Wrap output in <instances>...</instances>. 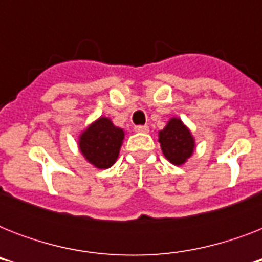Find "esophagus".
<instances>
[{"label": "esophagus", "mask_w": 262, "mask_h": 262, "mask_svg": "<svg viewBox=\"0 0 262 262\" xmlns=\"http://www.w3.org/2000/svg\"><path fill=\"white\" fill-rule=\"evenodd\" d=\"M135 130L137 132V133H148L149 132V127L147 126V125H139V126L135 127Z\"/></svg>", "instance_id": "esophagus-1"}]
</instances>
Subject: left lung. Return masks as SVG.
<instances>
[{"instance_id":"8db88e82","label":"left lung","mask_w":262,"mask_h":262,"mask_svg":"<svg viewBox=\"0 0 262 262\" xmlns=\"http://www.w3.org/2000/svg\"><path fill=\"white\" fill-rule=\"evenodd\" d=\"M158 137L164 158L174 166L186 163L195 149V141L190 129L178 117L168 119L167 125L159 130Z\"/></svg>"}]
</instances>
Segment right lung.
Instances as JSON below:
<instances>
[{
    "instance_id": "1",
    "label": "right lung",
    "mask_w": 262,
    "mask_h": 262,
    "mask_svg": "<svg viewBox=\"0 0 262 262\" xmlns=\"http://www.w3.org/2000/svg\"><path fill=\"white\" fill-rule=\"evenodd\" d=\"M125 139V130L107 117H99L79 136L77 145L84 159L99 170L110 168L117 162Z\"/></svg>"
}]
</instances>
